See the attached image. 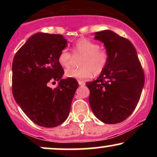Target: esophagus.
<instances>
[{"mask_svg": "<svg viewBox=\"0 0 157 157\" xmlns=\"http://www.w3.org/2000/svg\"><path fill=\"white\" fill-rule=\"evenodd\" d=\"M78 83H79V85H80V86H84L85 84V82L84 81H82V80H78Z\"/></svg>", "mask_w": 157, "mask_h": 157, "instance_id": "obj_1", "label": "esophagus"}]
</instances>
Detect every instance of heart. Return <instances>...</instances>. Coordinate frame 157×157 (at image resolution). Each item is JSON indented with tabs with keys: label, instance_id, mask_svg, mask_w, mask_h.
<instances>
[{
	"label": "heart",
	"instance_id": "obj_1",
	"mask_svg": "<svg viewBox=\"0 0 157 157\" xmlns=\"http://www.w3.org/2000/svg\"><path fill=\"white\" fill-rule=\"evenodd\" d=\"M97 43L87 38H81L72 46L75 56L82 57L79 63V68L66 70L65 75L71 78L87 80L92 76H98L103 72L109 63V53L104 48H100ZM72 55L66 48L61 50L57 57L58 63L65 68L71 66Z\"/></svg>",
	"mask_w": 157,
	"mask_h": 157
}]
</instances>
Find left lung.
<instances>
[{
  "label": "left lung",
  "mask_w": 157,
  "mask_h": 157,
  "mask_svg": "<svg viewBox=\"0 0 157 157\" xmlns=\"http://www.w3.org/2000/svg\"><path fill=\"white\" fill-rule=\"evenodd\" d=\"M94 38L105 45L109 60L98 78L86 83L89 104L100 121L117 124L136 109L145 83L144 71L129 40L110 30L95 32Z\"/></svg>",
  "instance_id": "obj_1"
}]
</instances>
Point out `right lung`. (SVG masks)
Instances as JSON below:
<instances>
[{
	"label": "right lung",
	"instance_id": "add662e5",
	"mask_svg": "<svg viewBox=\"0 0 157 157\" xmlns=\"http://www.w3.org/2000/svg\"><path fill=\"white\" fill-rule=\"evenodd\" d=\"M67 40L61 35L37 33L16 52L12 62V94L34 123L45 128L60 125L68 117L78 82L62 79L57 61ZM59 82L52 89L49 86Z\"/></svg>",
	"mask_w": 157,
	"mask_h": 157
}]
</instances>
